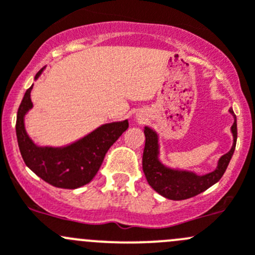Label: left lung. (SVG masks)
<instances>
[{"instance_id":"left-lung-1","label":"left lung","mask_w":255,"mask_h":255,"mask_svg":"<svg viewBox=\"0 0 255 255\" xmlns=\"http://www.w3.org/2000/svg\"><path fill=\"white\" fill-rule=\"evenodd\" d=\"M230 113L234 116V124L232 126V132L234 141L229 152L223 155L218 162V168L207 175H196L190 171H178L164 166L157 159L159 144L157 135L150 128H145V147L142 154V170H144L149 185L160 195L171 200H184L193 198L203 193L220 180L223 174L227 170L229 161L232 159L237 144V118L230 109Z\"/></svg>"}]
</instances>
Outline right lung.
Masks as SVG:
<instances>
[{
    "mask_svg": "<svg viewBox=\"0 0 255 255\" xmlns=\"http://www.w3.org/2000/svg\"><path fill=\"white\" fill-rule=\"evenodd\" d=\"M42 70L36 74L35 79ZM31 90L32 86L25 93L16 119L17 142L25 164L42 180L56 188L76 189L90 183L111 145L129 128L128 120L105 124L84 139L61 149L36 146L23 125V116L32 108Z\"/></svg>",
    "mask_w": 255,
    "mask_h": 255,
    "instance_id": "1",
    "label": "right lung"
}]
</instances>
